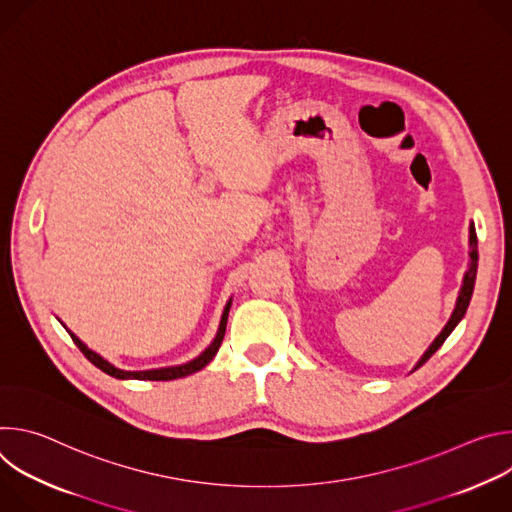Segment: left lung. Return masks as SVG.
<instances>
[{
  "instance_id": "obj_1",
  "label": "left lung",
  "mask_w": 512,
  "mask_h": 512,
  "mask_svg": "<svg viewBox=\"0 0 512 512\" xmlns=\"http://www.w3.org/2000/svg\"><path fill=\"white\" fill-rule=\"evenodd\" d=\"M476 271H478V237H476V229H474V223L470 225V267L464 275V283H462V289H460V296H458V302H456V308L452 312V318L448 320V324L444 326V330L437 334V338L431 342V346L425 350V354L419 358V362L415 364V369H419L421 364H425L431 354L440 348L446 338L454 332V328L460 324V320L464 318L468 306H470V300H472V291H474V283H476ZM413 369V371H415Z\"/></svg>"
}]
</instances>
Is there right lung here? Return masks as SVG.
<instances>
[{
    "label": "right lung",
    "instance_id": "obj_1",
    "mask_svg": "<svg viewBox=\"0 0 512 512\" xmlns=\"http://www.w3.org/2000/svg\"><path fill=\"white\" fill-rule=\"evenodd\" d=\"M231 302H227L225 310H223V316H221V324H218V332L214 336V340L210 342V346L200 352L196 358H192L190 362H184V364H178V367H166V369H152V371H121L117 367H113V364L109 360H105L101 354H97L95 350H91L85 342H81L75 334H70L72 342H75L79 346V350L95 364L97 369H101L103 373L115 377V379H137V381H174V379H182V377H188L200 369H204L206 364L214 358V354L218 352V348H221L223 344V338H225V330H227V320H229V310H231Z\"/></svg>",
    "mask_w": 512,
    "mask_h": 512
}]
</instances>
